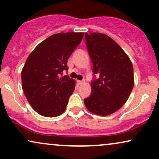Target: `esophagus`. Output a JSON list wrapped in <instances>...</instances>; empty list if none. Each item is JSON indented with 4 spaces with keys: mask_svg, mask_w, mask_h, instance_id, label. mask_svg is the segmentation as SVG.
Returning a JSON list of instances; mask_svg holds the SVG:
<instances>
[{
    "mask_svg": "<svg viewBox=\"0 0 159 159\" xmlns=\"http://www.w3.org/2000/svg\"><path fill=\"white\" fill-rule=\"evenodd\" d=\"M78 84H79V85H81V84H83L84 83V81H78Z\"/></svg>",
    "mask_w": 159,
    "mask_h": 159,
    "instance_id": "esophagus-1",
    "label": "esophagus"
}]
</instances>
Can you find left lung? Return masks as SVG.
<instances>
[{
	"label": "left lung",
	"instance_id": "1",
	"mask_svg": "<svg viewBox=\"0 0 159 159\" xmlns=\"http://www.w3.org/2000/svg\"><path fill=\"white\" fill-rule=\"evenodd\" d=\"M86 44L98 78L92 81L90 96L84 100L89 112L110 115L125 104L134 86L133 66L128 55L108 35L85 33Z\"/></svg>",
	"mask_w": 159,
	"mask_h": 159
}]
</instances>
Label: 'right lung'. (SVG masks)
Returning a JSON list of instances; mask_svg holds the SVG:
<instances>
[{"label":"right lung","mask_w":159,"mask_h":159,"mask_svg":"<svg viewBox=\"0 0 159 159\" xmlns=\"http://www.w3.org/2000/svg\"><path fill=\"white\" fill-rule=\"evenodd\" d=\"M84 32H60L49 36L30 53L21 71L22 88L33 110L45 117L64 112L75 81L60 77L68 58L81 43Z\"/></svg>","instance_id":"add662e5"}]
</instances>
